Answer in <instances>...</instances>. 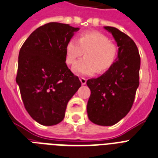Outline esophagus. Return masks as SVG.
I'll return each mask as SVG.
<instances>
[{
    "label": "esophagus",
    "instance_id": "34e87169",
    "mask_svg": "<svg viewBox=\"0 0 158 158\" xmlns=\"http://www.w3.org/2000/svg\"><path fill=\"white\" fill-rule=\"evenodd\" d=\"M80 81H81V83L82 85H84L86 84V79H85V78L81 77Z\"/></svg>",
    "mask_w": 158,
    "mask_h": 158
}]
</instances>
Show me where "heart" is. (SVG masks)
Returning a JSON list of instances; mask_svg holds the SVG:
<instances>
[{
	"instance_id": "1",
	"label": "heart",
	"mask_w": 158,
	"mask_h": 158,
	"mask_svg": "<svg viewBox=\"0 0 158 158\" xmlns=\"http://www.w3.org/2000/svg\"><path fill=\"white\" fill-rule=\"evenodd\" d=\"M85 53V58L73 67L77 76H90L97 70L103 73L111 67L117 56V48L108 38L97 31L82 32L78 40L72 39L65 47V60L68 64H73Z\"/></svg>"
}]
</instances>
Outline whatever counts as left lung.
I'll list each match as a JSON object with an SVG mask.
<instances>
[{
	"label": "left lung",
	"mask_w": 158,
	"mask_h": 158,
	"mask_svg": "<svg viewBox=\"0 0 158 158\" xmlns=\"http://www.w3.org/2000/svg\"><path fill=\"white\" fill-rule=\"evenodd\" d=\"M118 47V55L111 67L86 84L90 89L87 103L89 120L101 126H112L130 111L139 86L140 57L131 38L115 27H104Z\"/></svg>",
	"instance_id": "obj_1"
}]
</instances>
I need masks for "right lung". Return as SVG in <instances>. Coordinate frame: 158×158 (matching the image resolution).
<instances>
[{
    "mask_svg": "<svg viewBox=\"0 0 158 158\" xmlns=\"http://www.w3.org/2000/svg\"><path fill=\"white\" fill-rule=\"evenodd\" d=\"M79 30L64 23H47L21 48L16 82L26 110L40 124L60 123L68 102L81 85L65 63L66 44Z\"/></svg>",
    "mask_w": 158,
    "mask_h": 158,
    "instance_id": "add662e5",
    "label": "right lung"
}]
</instances>
